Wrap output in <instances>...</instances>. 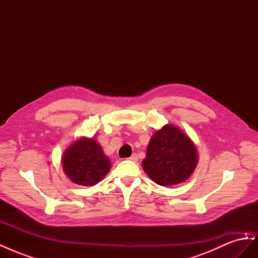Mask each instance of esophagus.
Here are the masks:
<instances>
[{"mask_svg": "<svg viewBox=\"0 0 258 258\" xmlns=\"http://www.w3.org/2000/svg\"><path fill=\"white\" fill-rule=\"evenodd\" d=\"M128 159L131 160V161H138V155H137V154H134L132 156H130V157H129Z\"/></svg>", "mask_w": 258, "mask_h": 258, "instance_id": "esophagus-1", "label": "esophagus"}]
</instances>
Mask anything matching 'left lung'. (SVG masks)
Segmentation results:
<instances>
[{
	"label": "left lung",
	"mask_w": 258,
	"mask_h": 258,
	"mask_svg": "<svg viewBox=\"0 0 258 258\" xmlns=\"http://www.w3.org/2000/svg\"><path fill=\"white\" fill-rule=\"evenodd\" d=\"M197 163V148L189 137L166 124L152 137L142 167L156 184L170 186L186 181Z\"/></svg>",
	"instance_id": "obj_1"
}]
</instances>
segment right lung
I'll return each instance as SVG.
<instances>
[{
    "mask_svg": "<svg viewBox=\"0 0 258 258\" xmlns=\"http://www.w3.org/2000/svg\"><path fill=\"white\" fill-rule=\"evenodd\" d=\"M64 173L77 185L92 186L111 169V161L93 139L81 138L70 145L61 159Z\"/></svg>",
    "mask_w": 258,
    "mask_h": 258,
    "instance_id": "add662e5",
    "label": "right lung"
}]
</instances>
